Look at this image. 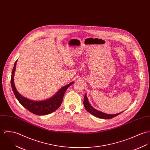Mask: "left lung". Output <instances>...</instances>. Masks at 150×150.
Masks as SVG:
<instances>
[{
	"instance_id": "1",
	"label": "left lung",
	"mask_w": 150,
	"mask_h": 150,
	"mask_svg": "<svg viewBox=\"0 0 150 150\" xmlns=\"http://www.w3.org/2000/svg\"><path fill=\"white\" fill-rule=\"evenodd\" d=\"M83 104L84 106L85 107V109L87 110V112H88L90 114L93 115L94 116L100 118H103V119H110L112 118L118 116V115L121 114L122 112L115 114V115H109V114H106L105 113H103L102 112H100L97 110V109H94L88 102V98L86 96V94H85L84 95V100H83Z\"/></svg>"
}]
</instances>
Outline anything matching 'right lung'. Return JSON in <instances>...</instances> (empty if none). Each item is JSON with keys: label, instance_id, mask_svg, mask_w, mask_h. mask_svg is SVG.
Masks as SVG:
<instances>
[{"label": "right lung", "instance_id": "1", "mask_svg": "<svg viewBox=\"0 0 150 150\" xmlns=\"http://www.w3.org/2000/svg\"><path fill=\"white\" fill-rule=\"evenodd\" d=\"M17 62V60L15 62L14 66L12 71L11 84L14 94L19 103L27 110L34 115L38 116L47 115L57 110L62 103L63 96L66 91L71 84H73L74 82H72L66 86L62 87L55 95L48 100L40 101L29 100L21 96L18 92L14 84V75L16 68Z\"/></svg>", "mask_w": 150, "mask_h": 150}]
</instances>
